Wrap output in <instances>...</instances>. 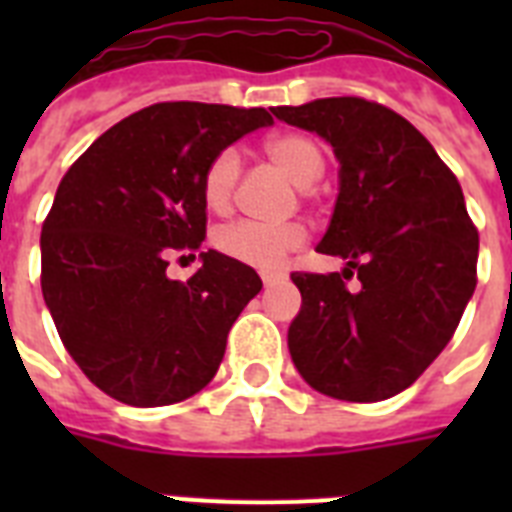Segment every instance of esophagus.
I'll return each mask as SVG.
<instances>
[{
	"label": "esophagus",
	"mask_w": 512,
	"mask_h": 512,
	"mask_svg": "<svg viewBox=\"0 0 512 512\" xmlns=\"http://www.w3.org/2000/svg\"><path fill=\"white\" fill-rule=\"evenodd\" d=\"M260 279H263V284H273V281L284 279V273H279V271H263V273H260Z\"/></svg>",
	"instance_id": "1"
}]
</instances>
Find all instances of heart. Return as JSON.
Segmentation results:
<instances>
[{"label": "heart", "instance_id": "b5f03b06", "mask_svg": "<svg viewBox=\"0 0 512 512\" xmlns=\"http://www.w3.org/2000/svg\"><path fill=\"white\" fill-rule=\"evenodd\" d=\"M265 156L279 167L297 188H311L324 175V151L303 132H279L263 143ZM241 180V159L233 148H223L212 156L201 175V193L212 212H228ZM308 233L300 223H257L239 220L220 228L215 236L217 249L244 265L273 271L284 263L292 249L303 247Z\"/></svg>", "mask_w": 512, "mask_h": 512}]
</instances>
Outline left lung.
I'll list each match as a JSON object with an SVG mask.
<instances>
[{
  "label": "left lung",
  "instance_id": "left-lung-1",
  "mask_svg": "<svg viewBox=\"0 0 512 512\" xmlns=\"http://www.w3.org/2000/svg\"><path fill=\"white\" fill-rule=\"evenodd\" d=\"M335 148L340 193L316 249L342 273H292L303 295L289 353L313 390L382 401L406 390L452 340L476 289L478 231L454 172L414 124L364 98L273 108ZM356 272L362 287L344 281Z\"/></svg>",
  "mask_w": 512,
  "mask_h": 512
}]
</instances>
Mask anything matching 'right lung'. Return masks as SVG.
<instances>
[{
    "label": "right lung",
    "mask_w": 512,
    "mask_h": 512,
    "mask_svg": "<svg viewBox=\"0 0 512 512\" xmlns=\"http://www.w3.org/2000/svg\"><path fill=\"white\" fill-rule=\"evenodd\" d=\"M265 108L156 103L106 130L63 175L42 225V295L79 369L116 401L167 406L199 393L244 305L263 289L215 249L172 282V256L207 236L201 175Z\"/></svg>",
    "instance_id": "obj_1"
}]
</instances>
